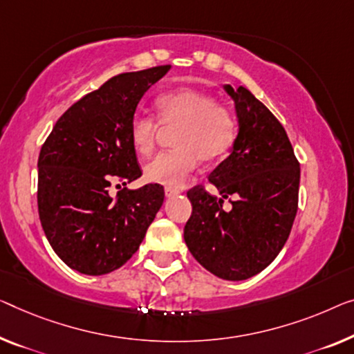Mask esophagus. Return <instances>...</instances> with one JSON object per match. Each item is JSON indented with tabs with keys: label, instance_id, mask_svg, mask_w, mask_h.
<instances>
[{
	"label": "esophagus",
	"instance_id": "obj_1",
	"mask_svg": "<svg viewBox=\"0 0 354 354\" xmlns=\"http://www.w3.org/2000/svg\"><path fill=\"white\" fill-rule=\"evenodd\" d=\"M179 194V191L178 189H175V187H165V197H175V195H178Z\"/></svg>",
	"mask_w": 354,
	"mask_h": 354
}]
</instances>
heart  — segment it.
<instances>
[{
	"mask_svg": "<svg viewBox=\"0 0 354 354\" xmlns=\"http://www.w3.org/2000/svg\"><path fill=\"white\" fill-rule=\"evenodd\" d=\"M156 122L151 115L136 114L130 120L129 136L138 156H151L156 147L159 124L176 129L173 133L175 149L163 152L145 167L146 181L162 186H179L197 167L198 159L213 163L234 146L236 124L234 114L214 103L209 95L194 88H178L156 98Z\"/></svg>",
	"mask_w": 354,
	"mask_h": 354,
	"instance_id": "b5f03b06",
	"label": "heart"
}]
</instances>
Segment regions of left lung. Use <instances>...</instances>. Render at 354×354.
I'll return each instance as SVG.
<instances>
[{
  "mask_svg": "<svg viewBox=\"0 0 354 354\" xmlns=\"http://www.w3.org/2000/svg\"><path fill=\"white\" fill-rule=\"evenodd\" d=\"M235 103L239 135L230 156L209 173L219 197L195 186L184 241L213 275L241 281L270 266L297 213L300 165L286 130L248 88L224 86ZM234 196L230 210L223 198Z\"/></svg>",
  "mask_w": 354,
  "mask_h": 354,
  "instance_id": "left-lung-1",
  "label": "left lung"
}]
</instances>
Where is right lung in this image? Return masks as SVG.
<instances>
[{"instance_id":"right-lung-1","label":"right lung","mask_w":354,"mask_h":354,"mask_svg":"<svg viewBox=\"0 0 354 354\" xmlns=\"http://www.w3.org/2000/svg\"><path fill=\"white\" fill-rule=\"evenodd\" d=\"M170 65L111 77L68 108L38 159V211L55 254L84 275H104L135 254L163 203L160 184L109 195L141 176L129 127Z\"/></svg>"}]
</instances>
